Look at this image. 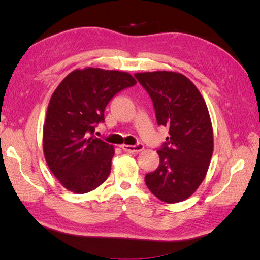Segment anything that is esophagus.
<instances>
[{"label": "esophagus", "mask_w": 260, "mask_h": 260, "mask_svg": "<svg viewBox=\"0 0 260 260\" xmlns=\"http://www.w3.org/2000/svg\"><path fill=\"white\" fill-rule=\"evenodd\" d=\"M121 148L127 152H140L143 150L144 146L142 143H138V144H135V146H127V144H122Z\"/></svg>", "instance_id": "1"}]
</instances>
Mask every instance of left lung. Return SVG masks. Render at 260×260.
Masks as SVG:
<instances>
[{"instance_id":"1","label":"left lung","mask_w":260,"mask_h":260,"mask_svg":"<svg viewBox=\"0 0 260 260\" xmlns=\"http://www.w3.org/2000/svg\"><path fill=\"white\" fill-rule=\"evenodd\" d=\"M152 100L157 124L169 128L158 149L160 162L146 175L153 195L166 203L191 196L208 172L213 152V131L208 107L196 86L181 73H136Z\"/></svg>"}]
</instances>
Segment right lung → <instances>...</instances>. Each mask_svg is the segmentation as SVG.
I'll return each instance as SVG.
<instances>
[{
	"label": "right lung",
	"instance_id": "1",
	"mask_svg": "<svg viewBox=\"0 0 260 260\" xmlns=\"http://www.w3.org/2000/svg\"><path fill=\"white\" fill-rule=\"evenodd\" d=\"M135 83L127 72L87 68L74 70L56 88L43 126V153L68 190L89 192L108 179L114 149L94 132L110 100Z\"/></svg>",
	"mask_w": 260,
	"mask_h": 260
}]
</instances>
